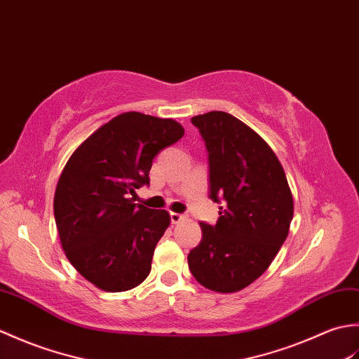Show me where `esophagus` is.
Segmentation results:
<instances>
[{
    "mask_svg": "<svg viewBox=\"0 0 359 359\" xmlns=\"http://www.w3.org/2000/svg\"><path fill=\"white\" fill-rule=\"evenodd\" d=\"M186 217L184 215H181V213H175V212H170V221H172V224H178V222H181L182 219H184Z\"/></svg>",
    "mask_w": 359,
    "mask_h": 359,
    "instance_id": "1",
    "label": "esophagus"
}]
</instances>
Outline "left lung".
<instances>
[{
  "mask_svg": "<svg viewBox=\"0 0 359 359\" xmlns=\"http://www.w3.org/2000/svg\"><path fill=\"white\" fill-rule=\"evenodd\" d=\"M209 154V196L217 224L187 261L195 280L219 293L243 290L272 264L289 235L293 198L281 163L259 135L226 112L192 118Z\"/></svg>",
  "mask_w": 359,
  "mask_h": 359,
  "instance_id": "left-lung-1",
  "label": "left lung"
}]
</instances>
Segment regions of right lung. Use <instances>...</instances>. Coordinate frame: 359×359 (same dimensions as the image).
Here are the masks:
<instances>
[{"mask_svg":"<svg viewBox=\"0 0 359 359\" xmlns=\"http://www.w3.org/2000/svg\"><path fill=\"white\" fill-rule=\"evenodd\" d=\"M182 135L173 119L126 112L101 126L69 158L55 190V222L70 264L95 287L126 292L149 276L170 217L135 204L130 195L149 184L159 150Z\"/></svg>","mask_w":359,"mask_h":359,"instance_id":"1","label":"right lung"}]
</instances>
